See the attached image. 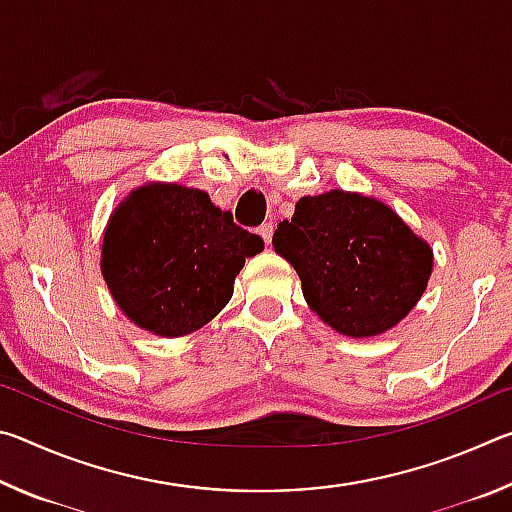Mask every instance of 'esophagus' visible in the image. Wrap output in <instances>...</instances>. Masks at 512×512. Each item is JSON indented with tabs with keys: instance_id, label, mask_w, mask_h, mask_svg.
I'll return each mask as SVG.
<instances>
[{
	"instance_id": "1",
	"label": "esophagus",
	"mask_w": 512,
	"mask_h": 512,
	"mask_svg": "<svg viewBox=\"0 0 512 512\" xmlns=\"http://www.w3.org/2000/svg\"><path fill=\"white\" fill-rule=\"evenodd\" d=\"M273 223L271 221H266V223H262V225H259V228H257V232H259V237H262L264 241H266V244H271V237H273Z\"/></svg>"
}]
</instances>
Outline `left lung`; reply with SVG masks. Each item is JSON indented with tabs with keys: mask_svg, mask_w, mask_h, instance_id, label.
Wrapping results in <instances>:
<instances>
[{
	"mask_svg": "<svg viewBox=\"0 0 512 512\" xmlns=\"http://www.w3.org/2000/svg\"><path fill=\"white\" fill-rule=\"evenodd\" d=\"M323 323L352 339L384 334L422 298L429 244L377 198L332 189L302 196L273 235Z\"/></svg>",
	"mask_w": 512,
	"mask_h": 512,
	"instance_id": "8db88e82",
	"label": "left lung"
}]
</instances>
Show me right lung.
<instances>
[{
  "mask_svg": "<svg viewBox=\"0 0 512 512\" xmlns=\"http://www.w3.org/2000/svg\"><path fill=\"white\" fill-rule=\"evenodd\" d=\"M264 250L201 189L149 183L112 212L101 273L128 320L173 339L192 334L232 298V284Z\"/></svg>",
  "mask_w": 512,
  "mask_h": 512,
  "instance_id": "right-lung-1",
  "label": "right lung"
}]
</instances>
